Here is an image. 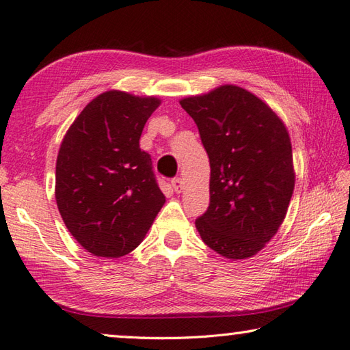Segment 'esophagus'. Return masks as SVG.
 <instances>
[{"mask_svg": "<svg viewBox=\"0 0 350 350\" xmlns=\"http://www.w3.org/2000/svg\"><path fill=\"white\" fill-rule=\"evenodd\" d=\"M172 187H174V190L176 191V193H181V191L184 190V181L181 180V178H174V180H172Z\"/></svg>", "mask_w": 350, "mask_h": 350, "instance_id": "obj_1", "label": "esophagus"}]
</instances>
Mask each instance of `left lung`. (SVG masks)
Masks as SVG:
<instances>
[{
    "instance_id": "8db88e82",
    "label": "left lung",
    "mask_w": 350,
    "mask_h": 350,
    "mask_svg": "<svg viewBox=\"0 0 350 350\" xmlns=\"http://www.w3.org/2000/svg\"><path fill=\"white\" fill-rule=\"evenodd\" d=\"M210 159V206L196 219L204 243L228 260L258 254L280 230L295 190L287 126L240 85L183 98Z\"/></svg>"
}]
</instances>
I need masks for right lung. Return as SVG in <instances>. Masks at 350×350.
<instances>
[{
	"label": "right lung",
	"mask_w": 350,
	"mask_h": 350,
	"mask_svg": "<svg viewBox=\"0 0 350 350\" xmlns=\"http://www.w3.org/2000/svg\"><path fill=\"white\" fill-rule=\"evenodd\" d=\"M157 96L107 90L84 107L62 140L55 202L85 251L119 258L144 241L166 198L139 140Z\"/></svg>",
	"instance_id": "right-lung-1"
}]
</instances>
